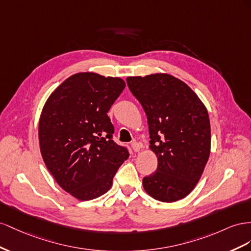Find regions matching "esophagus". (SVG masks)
Wrapping results in <instances>:
<instances>
[{"label": "esophagus", "instance_id": "obj_1", "mask_svg": "<svg viewBox=\"0 0 251 251\" xmlns=\"http://www.w3.org/2000/svg\"><path fill=\"white\" fill-rule=\"evenodd\" d=\"M131 147H132L134 152H138V151H140V150L143 148V145L141 144V143H138V142L133 141V142L131 143Z\"/></svg>", "mask_w": 251, "mask_h": 251}]
</instances>
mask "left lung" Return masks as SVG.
Wrapping results in <instances>:
<instances>
[{"mask_svg": "<svg viewBox=\"0 0 251 251\" xmlns=\"http://www.w3.org/2000/svg\"><path fill=\"white\" fill-rule=\"evenodd\" d=\"M128 88L147 116L155 173L143 178L149 196L176 202L196 187L210 153L206 107L189 86L164 74L127 77Z\"/></svg>", "mask_w": 251, "mask_h": 251, "instance_id": "1", "label": "left lung"}]
</instances>
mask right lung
<instances>
[{"mask_svg":"<svg viewBox=\"0 0 251 251\" xmlns=\"http://www.w3.org/2000/svg\"><path fill=\"white\" fill-rule=\"evenodd\" d=\"M124 88L120 77L76 74L52 92L43 108L39 123L43 160L56 183L82 201L108 191L129 156L127 146L113 141L114 126L107 116Z\"/></svg>","mask_w":251,"mask_h":251,"instance_id":"obj_1","label":"right lung"}]
</instances>
